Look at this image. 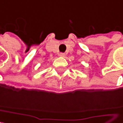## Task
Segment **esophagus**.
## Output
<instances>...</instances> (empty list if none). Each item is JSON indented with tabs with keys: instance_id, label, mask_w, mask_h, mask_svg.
Returning a JSON list of instances; mask_svg holds the SVG:
<instances>
[{
	"instance_id": "1",
	"label": "esophagus",
	"mask_w": 123,
	"mask_h": 123,
	"mask_svg": "<svg viewBox=\"0 0 123 123\" xmlns=\"http://www.w3.org/2000/svg\"><path fill=\"white\" fill-rule=\"evenodd\" d=\"M59 55V56H62V57H63V56H65V53H60Z\"/></svg>"
}]
</instances>
